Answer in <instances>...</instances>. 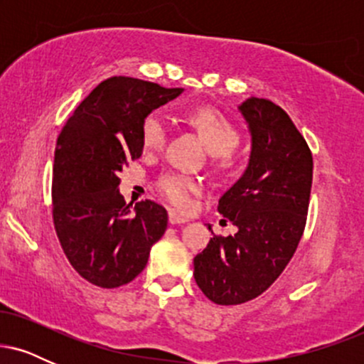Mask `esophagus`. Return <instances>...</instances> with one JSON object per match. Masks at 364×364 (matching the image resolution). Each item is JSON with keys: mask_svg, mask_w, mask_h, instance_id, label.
Wrapping results in <instances>:
<instances>
[{"mask_svg": "<svg viewBox=\"0 0 364 364\" xmlns=\"http://www.w3.org/2000/svg\"><path fill=\"white\" fill-rule=\"evenodd\" d=\"M186 223H188V219H185V217L176 214L174 210H169V224L176 225V224H186Z\"/></svg>", "mask_w": 364, "mask_h": 364, "instance_id": "esophagus-1", "label": "esophagus"}]
</instances>
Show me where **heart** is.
<instances>
[{"instance_id":"obj_1","label":"heart","mask_w":364,"mask_h":364,"mask_svg":"<svg viewBox=\"0 0 364 364\" xmlns=\"http://www.w3.org/2000/svg\"><path fill=\"white\" fill-rule=\"evenodd\" d=\"M191 127L198 132L208 152L214 157V162L220 169H229L235 164L232 150L240 144V132L224 114L212 107H200L188 116ZM141 145L145 152H157L162 149L168 139V124L161 112H150L141 121ZM157 188L161 195L173 203L174 207H190L191 198L200 193L202 185L190 176L179 173H168L159 178Z\"/></svg>"}]
</instances>
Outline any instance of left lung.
Instances as JSON below:
<instances>
[{"mask_svg":"<svg viewBox=\"0 0 364 364\" xmlns=\"http://www.w3.org/2000/svg\"><path fill=\"white\" fill-rule=\"evenodd\" d=\"M240 111L252 156L217 207L237 232L210 237L193 260L198 287L224 306L255 299L286 269L306 225L313 179L311 150L282 107L252 97Z\"/></svg>","mask_w":364,"mask_h":364,"instance_id":"8db88e82","label":"left lung"}]
</instances>
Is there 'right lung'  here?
<instances>
[{"label":"right lung","mask_w":364,"mask_h":364,"mask_svg":"<svg viewBox=\"0 0 364 364\" xmlns=\"http://www.w3.org/2000/svg\"><path fill=\"white\" fill-rule=\"evenodd\" d=\"M183 89L129 77L99 83L63 127L54 150L53 223L80 277L104 289L124 286L145 269L168 229V212L144 200L132 210L119 171L141 156V121Z\"/></svg>","instance_id":"add662e5"}]
</instances>
